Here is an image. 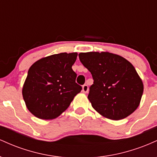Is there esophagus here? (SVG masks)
Here are the masks:
<instances>
[{"label": "esophagus", "mask_w": 157, "mask_h": 157, "mask_svg": "<svg viewBox=\"0 0 157 157\" xmlns=\"http://www.w3.org/2000/svg\"><path fill=\"white\" fill-rule=\"evenodd\" d=\"M82 91L83 93H88V91H89V86H87V85H83L82 86Z\"/></svg>", "instance_id": "1"}]
</instances>
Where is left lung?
<instances>
[{"label": "left lung", "instance_id": "1", "mask_svg": "<svg viewBox=\"0 0 157 157\" xmlns=\"http://www.w3.org/2000/svg\"><path fill=\"white\" fill-rule=\"evenodd\" d=\"M79 58L92 75L94 83L88 98L97 112L110 120H120L137 109L143 83L129 61L104 52H82Z\"/></svg>", "mask_w": 157, "mask_h": 157}]
</instances>
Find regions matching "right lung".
Here are the masks:
<instances>
[{
  "mask_svg": "<svg viewBox=\"0 0 157 157\" xmlns=\"http://www.w3.org/2000/svg\"><path fill=\"white\" fill-rule=\"evenodd\" d=\"M77 52L52 55L36 61L28 71L22 94L36 117L53 120L66 111L82 87L73 71Z\"/></svg>",
  "mask_w": 157,
  "mask_h": 157,
  "instance_id": "1",
  "label": "right lung"
}]
</instances>
